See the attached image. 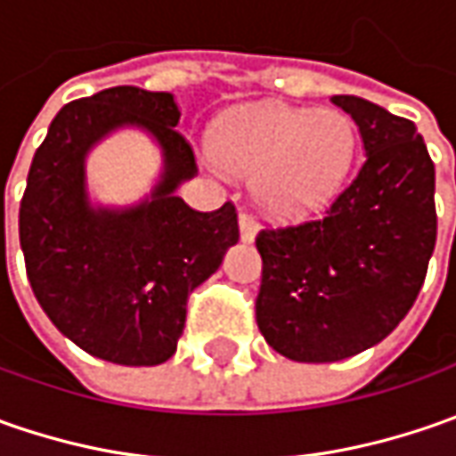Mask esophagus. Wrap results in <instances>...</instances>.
Segmentation results:
<instances>
[{
	"label": "esophagus",
	"instance_id": "34e87169",
	"mask_svg": "<svg viewBox=\"0 0 456 456\" xmlns=\"http://www.w3.org/2000/svg\"><path fill=\"white\" fill-rule=\"evenodd\" d=\"M238 225H240V238L251 243V240L256 238V233H258V223H256L254 216L243 210V213L238 216Z\"/></svg>",
	"mask_w": 456,
	"mask_h": 456
}]
</instances>
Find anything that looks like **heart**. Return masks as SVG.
<instances>
[{"label":"heart","instance_id":"heart-1","mask_svg":"<svg viewBox=\"0 0 456 456\" xmlns=\"http://www.w3.org/2000/svg\"><path fill=\"white\" fill-rule=\"evenodd\" d=\"M355 151V124L335 109L258 103L225 116L213 134L216 159L254 180L258 205L279 218L322 208L347 180Z\"/></svg>","mask_w":456,"mask_h":456}]
</instances>
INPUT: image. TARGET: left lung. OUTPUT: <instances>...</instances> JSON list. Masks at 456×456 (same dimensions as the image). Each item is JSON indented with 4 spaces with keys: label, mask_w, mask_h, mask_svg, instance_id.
Listing matches in <instances>:
<instances>
[{
    "label": "left lung",
    "mask_w": 456,
    "mask_h": 456,
    "mask_svg": "<svg viewBox=\"0 0 456 456\" xmlns=\"http://www.w3.org/2000/svg\"><path fill=\"white\" fill-rule=\"evenodd\" d=\"M358 124L365 162L320 218L256 236V322L276 353L335 362L373 347L409 314L436 243L434 162L413 121L332 96Z\"/></svg>",
    "instance_id": "left-lung-1"
}]
</instances>
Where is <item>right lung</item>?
Instances as JSON below:
<instances>
[{"instance_id": "obj_1", "label": "right lung", "mask_w": 456, "mask_h": 456, "mask_svg": "<svg viewBox=\"0 0 456 456\" xmlns=\"http://www.w3.org/2000/svg\"><path fill=\"white\" fill-rule=\"evenodd\" d=\"M172 94L116 86L62 106L32 157L20 202V246L37 302L68 340L116 365H159L175 355L187 297L238 240L225 202L192 210L175 190L198 175L175 126ZM121 126L150 131L163 150V180L132 208H94L85 157Z\"/></svg>"}]
</instances>
